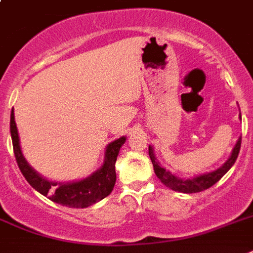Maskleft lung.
I'll list each match as a JSON object with an SVG mask.
<instances>
[{"label":"left lung","mask_w":253,"mask_h":253,"mask_svg":"<svg viewBox=\"0 0 253 253\" xmlns=\"http://www.w3.org/2000/svg\"><path fill=\"white\" fill-rule=\"evenodd\" d=\"M241 142L242 137L238 139L237 145L234 146L233 152H231L230 158L226 160L224 166L220 167L218 169L213 170V172L206 173V174H200L198 177H194V178H179L176 177L174 174L167 170L166 168H163L159 164V162L156 160L155 154H154V150H152L151 146H149V155L150 159H151L152 166H154V170H155L156 177L162 181L167 187L174 190V191H179V193L185 194H191V193H199V191H203V190L210 189L211 186H213L217 181H220L222 178L225 173L234 166L235 160L238 158V154H239V150H241Z\"/></svg>","instance_id":"1"}]
</instances>
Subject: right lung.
Returning a JSON list of instances; mask_svg holds the SVG:
<instances>
[{
    "label": "right lung",
    "mask_w": 253,
    "mask_h": 253,
    "mask_svg": "<svg viewBox=\"0 0 253 253\" xmlns=\"http://www.w3.org/2000/svg\"><path fill=\"white\" fill-rule=\"evenodd\" d=\"M10 133H11L12 147L20 172L27 179V182L35 190H37L43 197H47L54 203L71 208H86L95 204L99 200L104 199L111 194L116 182V172H115V163L118 159L120 147L124 145L125 137L115 139L106 149L104 163L97 172H94L86 178L76 181V182H51L32 169L26 162L19 145L18 129H16L15 118H14V108L10 115Z\"/></svg>",
    "instance_id": "obj_1"
}]
</instances>
